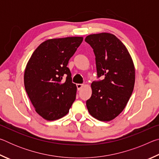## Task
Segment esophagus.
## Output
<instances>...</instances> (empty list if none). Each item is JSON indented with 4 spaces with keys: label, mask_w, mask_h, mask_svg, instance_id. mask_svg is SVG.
Listing matches in <instances>:
<instances>
[{
    "label": "esophagus",
    "mask_w": 159,
    "mask_h": 159,
    "mask_svg": "<svg viewBox=\"0 0 159 159\" xmlns=\"http://www.w3.org/2000/svg\"><path fill=\"white\" fill-rule=\"evenodd\" d=\"M83 86V84H80V83H78V84H76V87H77V89L78 90H80V88H81Z\"/></svg>",
    "instance_id": "esophagus-1"
}]
</instances>
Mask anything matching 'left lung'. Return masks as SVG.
Listing matches in <instances>:
<instances>
[{
	"label": "left lung",
	"mask_w": 159,
	"mask_h": 159,
	"mask_svg": "<svg viewBox=\"0 0 159 159\" xmlns=\"http://www.w3.org/2000/svg\"><path fill=\"white\" fill-rule=\"evenodd\" d=\"M85 41L95 53L98 78H104L92 83V95L86 106L96 119L109 121L122 112L133 93V61L124 44L111 34H91Z\"/></svg>",
	"instance_id": "obj_1"
}]
</instances>
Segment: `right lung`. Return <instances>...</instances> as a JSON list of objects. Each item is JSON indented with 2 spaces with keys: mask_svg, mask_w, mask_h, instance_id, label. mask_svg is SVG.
I'll return each instance as SVG.
<instances>
[{
  "mask_svg": "<svg viewBox=\"0 0 159 159\" xmlns=\"http://www.w3.org/2000/svg\"><path fill=\"white\" fill-rule=\"evenodd\" d=\"M83 37H66L45 41L32 54L26 64L24 80L36 111L48 120L68 114L75 101L76 85L72 83L67 64Z\"/></svg>",
  "mask_w": 159,
  "mask_h": 159,
  "instance_id": "1",
  "label": "right lung"
}]
</instances>
